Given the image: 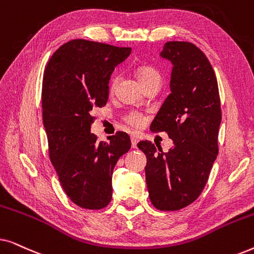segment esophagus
Segmentation results:
<instances>
[{
  "label": "esophagus",
  "mask_w": 254,
  "mask_h": 254,
  "mask_svg": "<svg viewBox=\"0 0 254 254\" xmlns=\"http://www.w3.org/2000/svg\"><path fill=\"white\" fill-rule=\"evenodd\" d=\"M130 141H131V148H136L137 147V142H138V137L135 136V135H131Z\"/></svg>",
  "instance_id": "obj_1"
}]
</instances>
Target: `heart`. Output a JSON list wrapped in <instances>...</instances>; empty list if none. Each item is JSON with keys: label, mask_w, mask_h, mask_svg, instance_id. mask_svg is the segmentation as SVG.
Returning a JSON list of instances; mask_svg holds the SVG:
<instances>
[{"label": "heart", "mask_w": 254, "mask_h": 254, "mask_svg": "<svg viewBox=\"0 0 254 254\" xmlns=\"http://www.w3.org/2000/svg\"><path fill=\"white\" fill-rule=\"evenodd\" d=\"M136 75H137V79L140 81L141 84L150 82L152 79H161V75H159V72L151 67L138 68ZM117 83H118V77H114L112 79V82H111V90H114ZM143 120H144L143 116L138 112H129L125 116V121L133 127H141L142 124H143Z\"/></svg>", "instance_id": "b5f03b06"}]
</instances>
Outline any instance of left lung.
<instances>
[{"mask_svg":"<svg viewBox=\"0 0 254 254\" xmlns=\"http://www.w3.org/2000/svg\"><path fill=\"white\" fill-rule=\"evenodd\" d=\"M161 57L172 62L170 88L150 129L165 131L173 148L163 152L150 141L137 143L147 156L149 197L159 210H179L206 186L218 152L222 113L216 75L203 52L187 41H169Z\"/></svg>","mask_w":254,"mask_h":254,"instance_id":"obj_1","label":"left lung"}]
</instances>
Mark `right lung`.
I'll use <instances>...</instances> for the list:
<instances>
[{
    "label": "right lung",
    "instance_id": "obj_1",
    "mask_svg": "<svg viewBox=\"0 0 254 254\" xmlns=\"http://www.w3.org/2000/svg\"><path fill=\"white\" fill-rule=\"evenodd\" d=\"M130 47L84 39L62 45L48 61L43 79V121L50 158L69 199L85 209H102L112 199V173L130 149L127 133L109 142L90 133L96 107L106 105L114 68Z\"/></svg>",
    "mask_w": 254,
    "mask_h": 254
}]
</instances>
